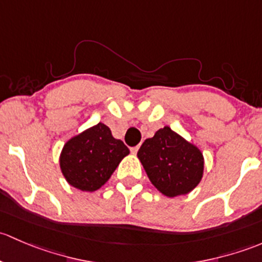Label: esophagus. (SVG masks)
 <instances>
[{
  "mask_svg": "<svg viewBox=\"0 0 262 262\" xmlns=\"http://www.w3.org/2000/svg\"><path fill=\"white\" fill-rule=\"evenodd\" d=\"M139 145H137V146H134V147H131V152L132 154H137V151H139Z\"/></svg>",
  "mask_w": 262,
  "mask_h": 262,
  "instance_id": "34e87169",
  "label": "esophagus"
}]
</instances>
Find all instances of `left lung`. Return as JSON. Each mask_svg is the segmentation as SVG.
Here are the masks:
<instances>
[{"label": "left lung", "instance_id": "1", "mask_svg": "<svg viewBox=\"0 0 262 262\" xmlns=\"http://www.w3.org/2000/svg\"><path fill=\"white\" fill-rule=\"evenodd\" d=\"M137 156L150 182L166 196L189 193L203 177L201 150L168 126L145 140Z\"/></svg>", "mask_w": 262, "mask_h": 262}]
</instances>
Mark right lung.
<instances>
[{"mask_svg": "<svg viewBox=\"0 0 262 262\" xmlns=\"http://www.w3.org/2000/svg\"><path fill=\"white\" fill-rule=\"evenodd\" d=\"M130 150L112 136L103 123L93 126L69 140L60 155V168L67 182L83 191L102 187Z\"/></svg>", "mask_w": 262, "mask_h": 262, "instance_id": "1", "label": "right lung"}]
</instances>
